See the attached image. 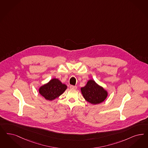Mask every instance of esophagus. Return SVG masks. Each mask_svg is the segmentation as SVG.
I'll list each match as a JSON object with an SVG mask.
<instances>
[{
  "instance_id": "34e87169",
  "label": "esophagus",
  "mask_w": 148,
  "mask_h": 148,
  "mask_svg": "<svg viewBox=\"0 0 148 148\" xmlns=\"http://www.w3.org/2000/svg\"><path fill=\"white\" fill-rule=\"evenodd\" d=\"M70 88L72 89V90H76L77 88V87L76 86L71 85V86H70Z\"/></svg>"
}]
</instances>
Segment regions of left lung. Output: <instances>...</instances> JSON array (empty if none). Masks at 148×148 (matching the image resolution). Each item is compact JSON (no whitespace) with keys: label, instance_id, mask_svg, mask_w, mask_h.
Returning <instances> with one entry per match:
<instances>
[{"label":"left lung","instance_id":"1","mask_svg":"<svg viewBox=\"0 0 148 148\" xmlns=\"http://www.w3.org/2000/svg\"><path fill=\"white\" fill-rule=\"evenodd\" d=\"M81 91L85 100L92 104L102 103L108 96L107 91L93 80H88L86 86L81 88Z\"/></svg>","mask_w":148,"mask_h":148}]
</instances>
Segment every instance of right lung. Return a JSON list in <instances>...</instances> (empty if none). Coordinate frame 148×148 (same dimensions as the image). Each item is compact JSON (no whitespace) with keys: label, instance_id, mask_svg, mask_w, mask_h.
I'll list each match as a JSON object with an SVG mask.
<instances>
[{"label":"right lung","instance_id":"right-lung-1","mask_svg":"<svg viewBox=\"0 0 148 148\" xmlns=\"http://www.w3.org/2000/svg\"><path fill=\"white\" fill-rule=\"evenodd\" d=\"M66 85L58 79L53 78L46 84L40 87L39 92L46 100L52 101L60 96L66 91Z\"/></svg>","mask_w":148,"mask_h":148}]
</instances>
